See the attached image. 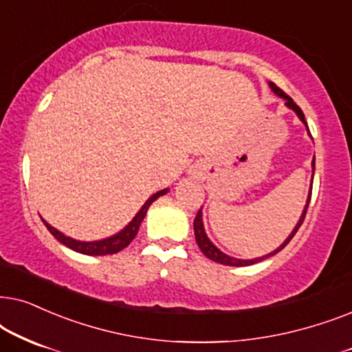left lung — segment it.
Here are the masks:
<instances>
[{
	"label": "left lung",
	"instance_id": "left-lung-1",
	"mask_svg": "<svg viewBox=\"0 0 352 352\" xmlns=\"http://www.w3.org/2000/svg\"><path fill=\"white\" fill-rule=\"evenodd\" d=\"M270 85V88H272V91L275 93V95L277 96H280V98H283L285 100V104H287L289 109H293L294 112H296V116L299 117V120L302 122L304 125H306V129H307V122H306V117H304V114H302V111H301V107H299L296 102H294L292 98H289L287 93L285 91H282L280 90V88L275 85V83H269ZM307 132H309V129H307ZM312 170H316V156H314V159H312ZM311 195H312V184H311V191H309V196H307V201H306V206H304V210H302V214H301V217H299V220H298V223H296V227L293 228V232L289 233V236L287 238V240H285L282 245H280L277 250L275 251H272V252H269V254H265V256H262V257H256V259H236V257H232V256H228V254H225V252H222L219 250L217 246L214 245L212 241L209 240L208 238V235H206V230H204V225H203V212H201V208L199 210H198V214H196V217H195V222H193V227H195V238H196V243H198V246H199V250L203 251V254L206 256V257H209L210 261H214V262H219V264H223V265H233V267H243V265H252V264H256V262H259V261H264V259H267V257H270V256H275L277 254V252H280L283 250L285 246L288 245L289 241H292V238L296 235V232H298V228L301 227V223L304 222V217H306V212H307V208H309V201H311Z\"/></svg>",
	"mask_w": 352,
	"mask_h": 352
}]
</instances>
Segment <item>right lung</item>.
Segmentation results:
<instances>
[{"mask_svg":"<svg viewBox=\"0 0 352 352\" xmlns=\"http://www.w3.org/2000/svg\"><path fill=\"white\" fill-rule=\"evenodd\" d=\"M168 191V188L166 190H161L157 191V193H154L151 198H149L146 203L142 206V209L138 210L137 215L132 219V222H130L127 227L124 228V230H120L119 233H116V235H112L109 238H104V240H100V241H78V240H74V238L70 236H65L64 233H60L59 230H56L54 227H51V225L43 220V223L46 225V228H48L51 235H53L56 240L59 243H63L64 246L70 248V250L80 252V254H87V256H106V254H116V252H119L124 250V248H127L130 243L133 241V238L137 236L138 233V228L140 225H142L144 215H146L149 206H151L154 201H156L159 196H164Z\"/></svg>","mask_w":352,"mask_h":352,"instance_id":"1","label":"right lung"}]
</instances>
